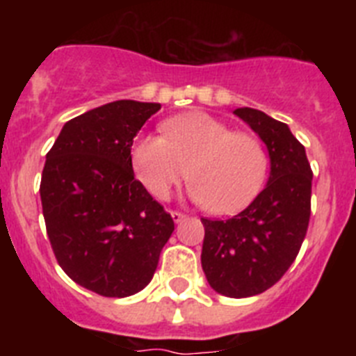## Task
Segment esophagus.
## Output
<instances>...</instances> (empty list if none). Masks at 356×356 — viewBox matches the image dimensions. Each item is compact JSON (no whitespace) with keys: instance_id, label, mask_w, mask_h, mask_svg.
Instances as JSON below:
<instances>
[{"instance_id":"esophagus-1","label":"esophagus","mask_w":356,"mask_h":356,"mask_svg":"<svg viewBox=\"0 0 356 356\" xmlns=\"http://www.w3.org/2000/svg\"><path fill=\"white\" fill-rule=\"evenodd\" d=\"M171 216H172V221L175 222H181V221H185V219H187V216H185V213H181V212H171Z\"/></svg>"}]
</instances>
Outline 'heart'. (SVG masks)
Segmentation results:
<instances>
[{"instance_id": "obj_1", "label": "heart", "mask_w": 356, "mask_h": 356, "mask_svg": "<svg viewBox=\"0 0 356 356\" xmlns=\"http://www.w3.org/2000/svg\"><path fill=\"white\" fill-rule=\"evenodd\" d=\"M162 131L143 135L130 149L137 180L156 200H168L187 168L191 196L212 213L238 212L260 193L269 159L257 137L201 112L169 119Z\"/></svg>"}]
</instances>
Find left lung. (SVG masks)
<instances>
[{
  "label": "left lung",
  "mask_w": 356,
  "mask_h": 356,
  "mask_svg": "<svg viewBox=\"0 0 356 356\" xmlns=\"http://www.w3.org/2000/svg\"><path fill=\"white\" fill-rule=\"evenodd\" d=\"M266 143L271 176L248 209L226 221L201 217V266L210 287L228 298L262 294L287 273L310 221L312 169L305 146L285 122L260 110L235 108Z\"/></svg>",
  "instance_id": "left-lung-1"
}]
</instances>
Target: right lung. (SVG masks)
I'll return each instance as SVG.
<instances>
[{"mask_svg":"<svg viewBox=\"0 0 356 356\" xmlns=\"http://www.w3.org/2000/svg\"><path fill=\"white\" fill-rule=\"evenodd\" d=\"M159 103L119 99L64 124L46 155L40 201L65 275L105 298L143 291L171 237V213L135 180L134 137Z\"/></svg>","mask_w":356,"mask_h":356,"instance_id":"right-lung-1","label":"right lung"}]
</instances>
